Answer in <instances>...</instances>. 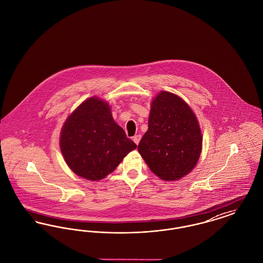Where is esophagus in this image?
Listing matches in <instances>:
<instances>
[{
	"mask_svg": "<svg viewBox=\"0 0 263 263\" xmlns=\"http://www.w3.org/2000/svg\"><path fill=\"white\" fill-rule=\"evenodd\" d=\"M141 138H142V136H141V135H136V136H134V137H133V141H134V143H135L136 145H138V144H139V142H140Z\"/></svg>",
	"mask_w": 263,
	"mask_h": 263,
	"instance_id": "esophagus-1",
	"label": "esophagus"
}]
</instances>
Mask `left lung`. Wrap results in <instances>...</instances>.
<instances>
[{
  "label": "left lung",
  "mask_w": 263,
  "mask_h": 263,
  "mask_svg": "<svg viewBox=\"0 0 263 263\" xmlns=\"http://www.w3.org/2000/svg\"><path fill=\"white\" fill-rule=\"evenodd\" d=\"M148 131L138 151L163 180H178L196 165L202 150L197 118L178 96L161 91L152 101Z\"/></svg>",
  "instance_id": "8db88e82"
}]
</instances>
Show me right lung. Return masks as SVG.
Wrapping results in <instances>:
<instances>
[{
	"mask_svg": "<svg viewBox=\"0 0 263 263\" xmlns=\"http://www.w3.org/2000/svg\"><path fill=\"white\" fill-rule=\"evenodd\" d=\"M60 148L76 175L95 181L111 174L137 145L115 123L108 103L93 97L65 121Z\"/></svg>",
	"mask_w": 263,
	"mask_h": 263,
	"instance_id": "add662e5",
	"label": "right lung"
}]
</instances>
